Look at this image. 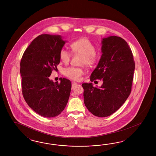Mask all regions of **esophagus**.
Returning <instances> with one entry per match:
<instances>
[{
	"label": "esophagus",
	"mask_w": 156,
	"mask_h": 156,
	"mask_svg": "<svg viewBox=\"0 0 156 156\" xmlns=\"http://www.w3.org/2000/svg\"><path fill=\"white\" fill-rule=\"evenodd\" d=\"M76 85H77L76 82H72V89H73Z\"/></svg>",
	"instance_id": "1"
}]
</instances>
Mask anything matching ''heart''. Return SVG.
Wrapping results in <instances>:
<instances>
[{
	"instance_id": "obj_1",
	"label": "heart",
	"mask_w": 156,
	"mask_h": 156,
	"mask_svg": "<svg viewBox=\"0 0 156 156\" xmlns=\"http://www.w3.org/2000/svg\"><path fill=\"white\" fill-rule=\"evenodd\" d=\"M73 52L80 54L83 55L81 63L87 66H93L96 61L95 47L93 43L87 38L77 39L70 45ZM59 58L63 63H68L71 58V53L65 48H62L59 53ZM63 74L65 76L73 80H80L83 74V70L79 67H69L63 69Z\"/></svg>"
}]
</instances>
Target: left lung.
Here are the masks:
<instances>
[{"instance_id":"8db88e82","label":"left lung","mask_w":156,"mask_h":156,"mask_svg":"<svg viewBox=\"0 0 156 156\" xmlns=\"http://www.w3.org/2000/svg\"><path fill=\"white\" fill-rule=\"evenodd\" d=\"M102 55L90 76V81L102 80L101 87L84 83L86 107L97 117H105L115 113L131 93L135 63L132 52L122 38L110 36L101 42Z\"/></svg>"}]
</instances>
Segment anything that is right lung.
I'll return each instance as SVG.
<instances>
[{"instance_id": "add662e5", "label": "right lung", "mask_w": 156, "mask_h": 156, "mask_svg": "<svg viewBox=\"0 0 156 156\" xmlns=\"http://www.w3.org/2000/svg\"><path fill=\"white\" fill-rule=\"evenodd\" d=\"M65 43L61 35H39L25 50L20 61L24 98L34 112L44 117L61 113L70 97V80L60 78L58 83L49 78L60 62L59 53Z\"/></svg>"}]
</instances>
